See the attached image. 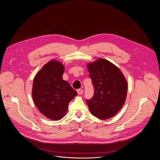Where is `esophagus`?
Listing matches in <instances>:
<instances>
[{
    "label": "esophagus",
    "mask_w": 160,
    "mask_h": 160,
    "mask_svg": "<svg viewBox=\"0 0 160 160\" xmlns=\"http://www.w3.org/2000/svg\"><path fill=\"white\" fill-rule=\"evenodd\" d=\"M77 92H78V94H82L83 92V90L82 88H78V89H77Z\"/></svg>",
    "instance_id": "obj_1"
}]
</instances>
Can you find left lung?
<instances>
[{"label": "left lung", "instance_id": "8db88e82", "mask_svg": "<svg viewBox=\"0 0 160 160\" xmlns=\"http://www.w3.org/2000/svg\"><path fill=\"white\" fill-rule=\"evenodd\" d=\"M94 86V96L86 99L92 114L101 120L115 116L123 106L127 94V82L118 68L100 58L87 65Z\"/></svg>", "mask_w": 160, "mask_h": 160}]
</instances>
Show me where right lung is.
<instances>
[{
  "instance_id": "obj_1",
  "label": "right lung",
  "mask_w": 160,
  "mask_h": 160,
  "mask_svg": "<svg viewBox=\"0 0 160 160\" xmlns=\"http://www.w3.org/2000/svg\"><path fill=\"white\" fill-rule=\"evenodd\" d=\"M63 65L51 61L34 78L32 96L38 109L47 118L58 120L66 114L69 102L77 95L70 83L62 79Z\"/></svg>"
}]
</instances>
